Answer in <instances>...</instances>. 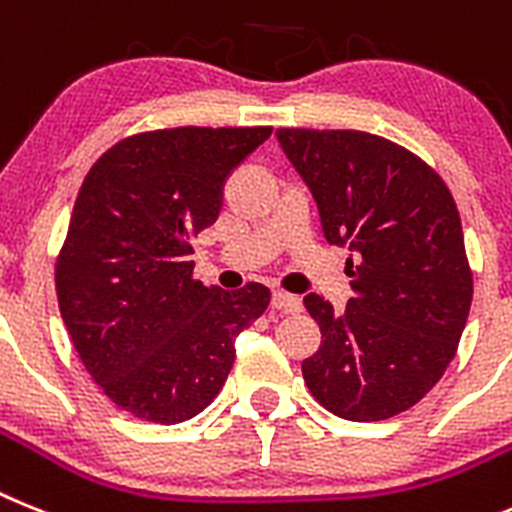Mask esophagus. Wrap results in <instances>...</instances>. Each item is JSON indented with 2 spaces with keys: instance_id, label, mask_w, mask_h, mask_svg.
I'll use <instances>...</instances> for the list:
<instances>
[{
  "instance_id": "34e87169",
  "label": "esophagus",
  "mask_w": 512,
  "mask_h": 512,
  "mask_svg": "<svg viewBox=\"0 0 512 512\" xmlns=\"http://www.w3.org/2000/svg\"><path fill=\"white\" fill-rule=\"evenodd\" d=\"M270 306H273V309H278V311H283V314H293V311L301 309V301H299V296H293V293L273 291Z\"/></svg>"
}]
</instances>
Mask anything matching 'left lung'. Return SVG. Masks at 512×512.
I'll list each match as a JSON object with an SVG mask.
<instances>
[{
  "instance_id": "left-lung-1",
  "label": "left lung",
  "mask_w": 512,
  "mask_h": 512,
  "mask_svg": "<svg viewBox=\"0 0 512 512\" xmlns=\"http://www.w3.org/2000/svg\"><path fill=\"white\" fill-rule=\"evenodd\" d=\"M330 244H350L353 299L304 306L322 345L301 363L311 397L355 422L410 410L446 373L469 317L471 268L459 208L410 149L366 131L278 128Z\"/></svg>"
}]
</instances>
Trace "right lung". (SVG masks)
I'll return each mask as SVG.
<instances>
[{"label": "right lung", "mask_w": 512, "mask_h": 512, "mask_svg": "<svg viewBox=\"0 0 512 512\" xmlns=\"http://www.w3.org/2000/svg\"><path fill=\"white\" fill-rule=\"evenodd\" d=\"M273 128L180 126L128 136L84 177L56 260L71 342L105 397L159 425L203 412L234 340L270 304L247 283L193 281L190 239L219 219L224 182Z\"/></svg>", "instance_id": "obj_1"}]
</instances>
